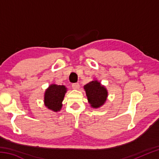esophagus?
<instances>
[{
    "label": "esophagus",
    "mask_w": 159,
    "mask_h": 159,
    "mask_svg": "<svg viewBox=\"0 0 159 159\" xmlns=\"http://www.w3.org/2000/svg\"><path fill=\"white\" fill-rule=\"evenodd\" d=\"M79 88H80V85L78 83H73V84H72V88H73V89H74V90L79 89Z\"/></svg>",
    "instance_id": "obj_1"
}]
</instances>
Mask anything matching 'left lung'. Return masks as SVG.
Wrapping results in <instances>:
<instances>
[{"label":"left lung","mask_w":159,"mask_h":159,"mask_svg":"<svg viewBox=\"0 0 159 159\" xmlns=\"http://www.w3.org/2000/svg\"><path fill=\"white\" fill-rule=\"evenodd\" d=\"M87 96L88 103L93 109H98L103 106L108 97L106 87L98 80L94 79L83 86Z\"/></svg>","instance_id":"left-lung-1"}]
</instances>
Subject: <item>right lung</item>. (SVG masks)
Instances as JSON below:
<instances>
[{"label":"right lung","instance_id":"1","mask_svg":"<svg viewBox=\"0 0 159 159\" xmlns=\"http://www.w3.org/2000/svg\"><path fill=\"white\" fill-rule=\"evenodd\" d=\"M67 91L64 85L51 84L45 91L44 104L48 109L57 112L62 107V101Z\"/></svg>","mask_w":159,"mask_h":159}]
</instances>
